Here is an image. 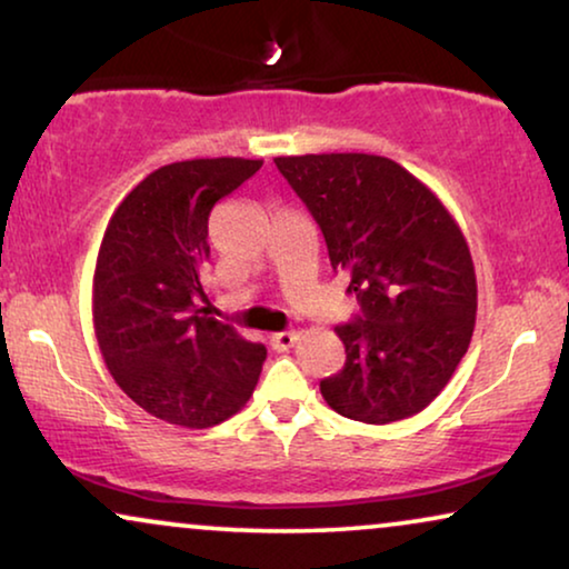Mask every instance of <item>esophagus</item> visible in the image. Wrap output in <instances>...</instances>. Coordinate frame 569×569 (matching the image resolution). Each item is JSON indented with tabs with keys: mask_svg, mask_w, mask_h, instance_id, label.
Returning <instances> with one entry per match:
<instances>
[{
	"mask_svg": "<svg viewBox=\"0 0 569 569\" xmlns=\"http://www.w3.org/2000/svg\"><path fill=\"white\" fill-rule=\"evenodd\" d=\"M295 333L292 331H279V333H271V349H277V352H287V349H292L295 345Z\"/></svg>",
	"mask_w": 569,
	"mask_h": 569,
	"instance_id": "obj_1",
	"label": "esophagus"
}]
</instances>
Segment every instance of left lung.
Listing matches in <instances>:
<instances>
[{
	"mask_svg": "<svg viewBox=\"0 0 569 569\" xmlns=\"http://www.w3.org/2000/svg\"><path fill=\"white\" fill-rule=\"evenodd\" d=\"M274 162L360 302V316L337 326L347 362L321 380L326 403L365 425L419 415L453 378L477 323V274L461 228L419 178L380 154Z\"/></svg>",
	"mask_w": 569,
	"mask_h": 569,
	"instance_id": "1",
	"label": "left lung"
}]
</instances>
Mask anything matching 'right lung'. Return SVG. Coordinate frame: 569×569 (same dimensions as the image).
Here are the masks:
<instances>
[{
    "instance_id": "obj_1",
    "label": "right lung",
    "mask_w": 569,
    "mask_h": 569,
    "mask_svg": "<svg viewBox=\"0 0 569 569\" xmlns=\"http://www.w3.org/2000/svg\"><path fill=\"white\" fill-rule=\"evenodd\" d=\"M263 160L162 166L116 209L92 277V326L123 393L147 415L204 430L246 407L267 347L209 316V212Z\"/></svg>"
}]
</instances>
